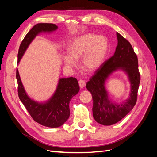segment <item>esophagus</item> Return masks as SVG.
I'll list each match as a JSON object with an SVG mask.
<instances>
[{
  "label": "esophagus",
  "instance_id": "34e87169",
  "mask_svg": "<svg viewBox=\"0 0 157 157\" xmlns=\"http://www.w3.org/2000/svg\"><path fill=\"white\" fill-rule=\"evenodd\" d=\"M78 84H79V86L80 88H83L86 86V82L83 80H78Z\"/></svg>",
  "mask_w": 157,
  "mask_h": 157
}]
</instances>
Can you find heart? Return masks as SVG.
I'll return each mask as SVG.
<instances>
[{
	"label": "heart",
	"instance_id": "heart-1",
	"mask_svg": "<svg viewBox=\"0 0 157 157\" xmlns=\"http://www.w3.org/2000/svg\"><path fill=\"white\" fill-rule=\"evenodd\" d=\"M107 50V40L103 36L88 33L73 39L69 48V55L63 56L65 65L76 66V61L82 59V69L88 73L98 70L102 65Z\"/></svg>",
	"mask_w": 157,
	"mask_h": 157
}]
</instances>
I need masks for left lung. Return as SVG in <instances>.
<instances>
[{
	"label": "left lung",
	"mask_w": 157,
	"mask_h": 157,
	"mask_svg": "<svg viewBox=\"0 0 157 157\" xmlns=\"http://www.w3.org/2000/svg\"><path fill=\"white\" fill-rule=\"evenodd\" d=\"M117 36L118 44L115 54L96 71L86 83V88L91 92L93 99V117L97 122L104 126L115 124L134 108L140 83L137 55L125 38L118 33ZM117 69L125 71L131 84L129 98L121 104H113L109 100L105 87L106 78Z\"/></svg>",
	"instance_id": "left-lung-1"
}]
</instances>
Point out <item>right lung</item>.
Returning a JSON list of instances; mask_svg holds the SVG:
<instances>
[{
  "label": "right lung",
  "mask_w": 157,
  "mask_h": 157,
  "mask_svg": "<svg viewBox=\"0 0 157 157\" xmlns=\"http://www.w3.org/2000/svg\"><path fill=\"white\" fill-rule=\"evenodd\" d=\"M58 29L53 23H38L33 26L22 40L17 54L20 62L27 47L35 36L42 32L50 33ZM18 96L30 114L33 119L39 124L50 128H58L67 121L70 115L69 102L79 92V85L76 78H59L58 87L52 97L45 103H38L27 96L23 88L18 70H16Z\"/></svg>",
  "instance_id": "add662e5"
}]
</instances>
